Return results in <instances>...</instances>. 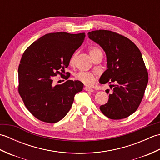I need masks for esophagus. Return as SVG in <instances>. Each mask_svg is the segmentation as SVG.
<instances>
[{
	"label": "esophagus",
	"mask_w": 160,
	"mask_h": 160,
	"mask_svg": "<svg viewBox=\"0 0 160 160\" xmlns=\"http://www.w3.org/2000/svg\"><path fill=\"white\" fill-rule=\"evenodd\" d=\"M84 89L85 91H91V92H92V91H93V89H91V88L90 87H84Z\"/></svg>",
	"instance_id": "obj_1"
}]
</instances>
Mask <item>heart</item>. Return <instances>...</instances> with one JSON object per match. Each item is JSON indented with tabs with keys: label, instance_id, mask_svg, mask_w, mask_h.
Returning a JSON list of instances; mask_svg holds the SVG:
<instances>
[{
	"label": "heart",
	"instance_id": "1",
	"mask_svg": "<svg viewBox=\"0 0 160 160\" xmlns=\"http://www.w3.org/2000/svg\"><path fill=\"white\" fill-rule=\"evenodd\" d=\"M89 52L90 56H92L93 54L98 52H102V51L96 46H90L89 47ZM76 53H73L69 59V64L71 65H73L74 64L75 58H76ZM76 79L82 82L83 84H86L87 86H92L96 80V77L93 74L86 72V71H80L76 74L75 76Z\"/></svg>",
	"mask_w": 160,
	"mask_h": 160
}]
</instances>
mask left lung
<instances>
[{
    "mask_svg": "<svg viewBox=\"0 0 160 160\" xmlns=\"http://www.w3.org/2000/svg\"><path fill=\"white\" fill-rule=\"evenodd\" d=\"M88 36L107 55V69L101 76L100 83H115L110 84L113 93L100 109L112 120L127 118L140 106L148 81L140 51L127 37L109 30H96Z\"/></svg>",
    "mask_w": 160,
    "mask_h": 160,
    "instance_id": "8db88e82",
    "label": "left lung"
}]
</instances>
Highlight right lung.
<instances>
[{
	"label": "right lung",
	"mask_w": 160,
	"mask_h": 160,
	"mask_svg": "<svg viewBox=\"0 0 160 160\" xmlns=\"http://www.w3.org/2000/svg\"><path fill=\"white\" fill-rule=\"evenodd\" d=\"M85 33H50L33 42L23 53L18 67V93L33 116L56 123L65 116L74 96L83 89L79 80L54 85L53 78L68 67L69 59L84 42ZM70 75L64 77L65 80Z\"/></svg>",
	"instance_id": "add662e5"
}]
</instances>
